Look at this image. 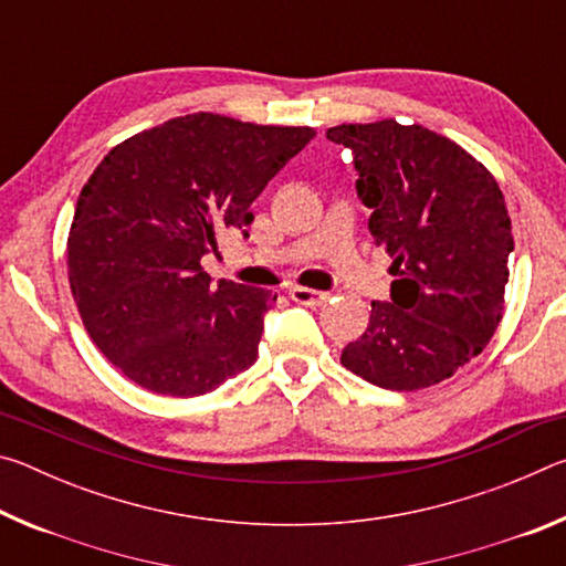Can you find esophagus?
I'll list each match as a JSON object with an SVG mask.
<instances>
[{
    "mask_svg": "<svg viewBox=\"0 0 566 566\" xmlns=\"http://www.w3.org/2000/svg\"><path fill=\"white\" fill-rule=\"evenodd\" d=\"M290 296L296 304H306V306H319L329 300L327 292H314V290H306V286H294V290H290Z\"/></svg>",
    "mask_w": 566,
    "mask_h": 566,
    "instance_id": "esophagus-1",
    "label": "esophagus"
}]
</instances>
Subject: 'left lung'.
<instances>
[{
    "mask_svg": "<svg viewBox=\"0 0 566 566\" xmlns=\"http://www.w3.org/2000/svg\"><path fill=\"white\" fill-rule=\"evenodd\" d=\"M352 149L369 232L391 256L389 302H371L342 364L381 389L415 391L482 354L504 314L514 249L502 189L490 169L421 124L381 119L327 129Z\"/></svg>",
    "mask_w": 566,
    "mask_h": 566,
    "instance_id": "left-lung-1",
    "label": "left lung"
}]
</instances>
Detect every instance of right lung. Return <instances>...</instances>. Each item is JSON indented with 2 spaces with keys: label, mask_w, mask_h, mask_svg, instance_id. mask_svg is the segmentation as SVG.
<instances>
[{
  "label": "right lung",
  "mask_w": 566,
  "mask_h": 566,
  "mask_svg": "<svg viewBox=\"0 0 566 566\" xmlns=\"http://www.w3.org/2000/svg\"><path fill=\"white\" fill-rule=\"evenodd\" d=\"M314 137L212 112L124 139L76 199L66 266L97 349L155 395L199 397L256 361L276 294L212 284L202 256ZM247 234V232H244Z\"/></svg>",
  "instance_id": "right-lung-1"
}]
</instances>
